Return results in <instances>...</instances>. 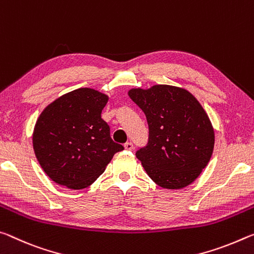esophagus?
<instances>
[{
    "mask_svg": "<svg viewBox=\"0 0 254 254\" xmlns=\"http://www.w3.org/2000/svg\"><path fill=\"white\" fill-rule=\"evenodd\" d=\"M125 148L128 149V151H131V149L134 148V144H132L131 142H127V143H125Z\"/></svg>",
    "mask_w": 254,
    "mask_h": 254,
    "instance_id": "34e87169",
    "label": "esophagus"
}]
</instances>
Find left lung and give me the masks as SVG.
I'll return each mask as SVG.
<instances>
[{
    "label": "left lung",
    "mask_w": 254,
    "mask_h": 254,
    "mask_svg": "<svg viewBox=\"0 0 254 254\" xmlns=\"http://www.w3.org/2000/svg\"><path fill=\"white\" fill-rule=\"evenodd\" d=\"M130 99L146 116L147 144L136 157L148 177L165 189L193 182L213 154L215 136L208 116L192 94L171 85L132 89Z\"/></svg>",
    "instance_id": "left-lung-1"
}]
</instances>
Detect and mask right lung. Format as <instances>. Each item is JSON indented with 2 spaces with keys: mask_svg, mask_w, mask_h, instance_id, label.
<instances>
[{
  "mask_svg": "<svg viewBox=\"0 0 254 254\" xmlns=\"http://www.w3.org/2000/svg\"><path fill=\"white\" fill-rule=\"evenodd\" d=\"M108 97L81 88L52 102L41 112L33 130L35 154L56 184L78 190L92 185L116 153L124 149L110 136L101 118Z\"/></svg>",
  "mask_w": 254,
  "mask_h": 254,
  "instance_id": "right-lung-1",
  "label": "right lung"
}]
</instances>
